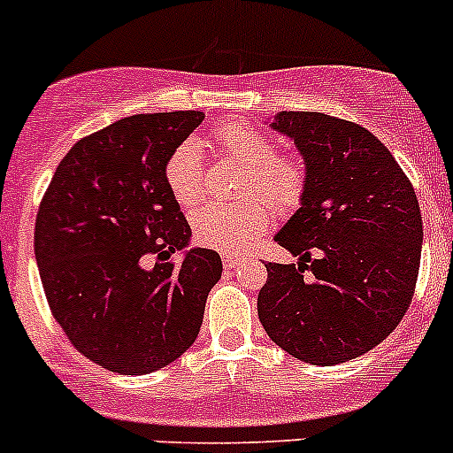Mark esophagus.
Instances as JSON below:
<instances>
[{
  "label": "esophagus",
  "mask_w": 453,
  "mask_h": 453,
  "mask_svg": "<svg viewBox=\"0 0 453 453\" xmlns=\"http://www.w3.org/2000/svg\"><path fill=\"white\" fill-rule=\"evenodd\" d=\"M236 265H241V254H234V252L223 254V267H226V270H232V267Z\"/></svg>",
  "instance_id": "1"
}]
</instances>
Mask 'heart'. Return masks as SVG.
Returning <instances> with one entry per match:
<instances>
[{"instance_id": "b5f03b06", "label": "heart", "mask_w": 453, "mask_h": 453, "mask_svg": "<svg viewBox=\"0 0 453 453\" xmlns=\"http://www.w3.org/2000/svg\"><path fill=\"white\" fill-rule=\"evenodd\" d=\"M214 143L227 159L243 165L239 179L241 196L257 199L241 203H208L190 219L192 234L205 248L234 252L263 234L270 223V210L292 212L303 201L307 186V170L294 157L276 155V143L263 130L230 121L214 130ZM164 181L170 196L181 208H192L203 196V164L195 142H181L164 164ZM262 201L258 202L257 199Z\"/></svg>"}]
</instances>
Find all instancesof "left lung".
Segmentation results:
<instances>
[{"label":"left lung","mask_w":453,"mask_h":453,"mask_svg":"<svg viewBox=\"0 0 453 453\" xmlns=\"http://www.w3.org/2000/svg\"><path fill=\"white\" fill-rule=\"evenodd\" d=\"M272 128L305 159L301 208L274 241L296 263H267L258 319L298 361L336 365L370 352L410 310L423 217L407 174L363 126L280 112Z\"/></svg>","instance_id":"left-lung-1"}]
</instances>
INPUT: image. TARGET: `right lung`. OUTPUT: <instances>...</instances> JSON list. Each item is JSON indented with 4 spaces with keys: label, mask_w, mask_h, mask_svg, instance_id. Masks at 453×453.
<instances>
[{
    "label": "right lung",
    "mask_w": 453,
    "mask_h": 453,
    "mask_svg": "<svg viewBox=\"0 0 453 453\" xmlns=\"http://www.w3.org/2000/svg\"><path fill=\"white\" fill-rule=\"evenodd\" d=\"M203 121L199 110L133 115L79 139L57 165L35 221V258L52 316L96 365L142 376L196 341L214 250L195 248L164 181L170 152Z\"/></svg>",
    "instance_id": "1"
}]
</instances>
